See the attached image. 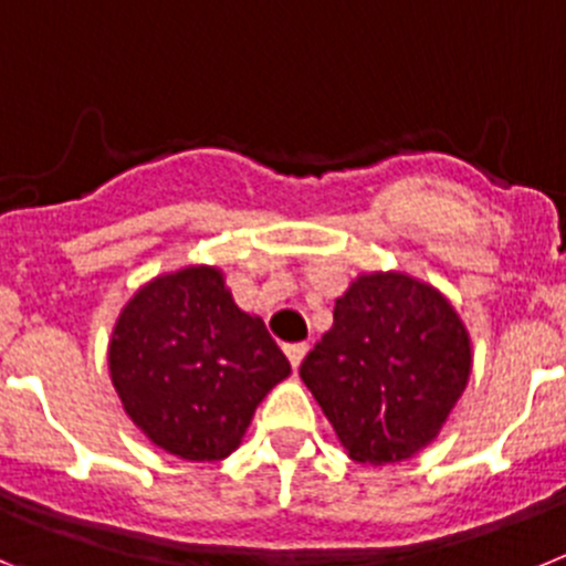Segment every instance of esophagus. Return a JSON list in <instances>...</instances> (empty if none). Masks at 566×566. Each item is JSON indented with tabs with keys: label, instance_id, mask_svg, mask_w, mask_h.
<instances>
[{
	"label": "esophagus",
	"instance_id": "obj_1",
	"mask_svg": "<svg viewBox=\"0 0 566 566\" xmlns=\"http://www.w3.org/2000/svg\"><path fill=\"white\" fill-rule=\"evenodd\" d=\"M307 349H310L307 344H287V346H284V353H287L290 366H293V369H298V366H302V360H304V355H307Z\"/></svg>",
	"mask_w": 566,
	"mask_h": 566
}]
</instances>
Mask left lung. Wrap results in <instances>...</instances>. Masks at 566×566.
I'll list each match as a JSON object with an SVG mask.
<instances>
[{
    "label": "left lung",
    "mask_w": 566,
    "mask_h": 566,
    "mask_svg": "<svg viewBox=\"0 0 566 566\" xmlns=\"http://www.w3.org/2000/svg\"><path fill=\"white\" fill-rule=\"evenodd\" d=\"M471 366L465 321L434 284L371 271L335 298L333 327L298 375L346 454L391 465L440 437Z\"/></svg>",
    "instance_id": "8db88e82"
}]
</instances>
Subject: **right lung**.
Here are the masks:
<instances>
[{
	"label": "right lung",
	"instance_id": "1",
	"mask_svg": "<svg viewBox=\"0 0 566 566\" xmlns=\"http://www.w3.org/2000/svg\"><path fill=\"white\" fill-rule=\"evenodd\" d=\"M109 378L151 446L213 462L242 446L256 406L290 375L259 315L217 264H186L135 290L112 327Z\"/></svg>",
	"mask_w": 566,
	"mask_h": 566
}]
</instances>
